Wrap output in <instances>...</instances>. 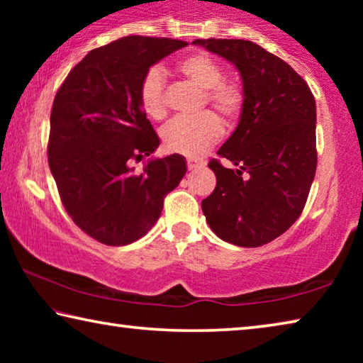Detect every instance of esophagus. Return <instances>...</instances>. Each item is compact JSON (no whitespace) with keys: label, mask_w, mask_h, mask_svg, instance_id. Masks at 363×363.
Instances as JSON below:
<instances>
[{"label":"esophagus","mask_w":363,"mask_h":363,"mask_svg":"<svg viewBox=\"0 0 363 363\" xmlns=\"http://www.w3.org/2000/svg\"><path fill=\"white\" fill-rule=\"evenodd\" d=\"M200 167H201L200 162H195V160H187V168H189L190 171H194V169L200 168Z\"/></svg>","instance_id":"obj_1"}]
</instances>
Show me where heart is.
I'll return each instance as SVG.
<instances>
[{
  "label": "heart",
  "mask_w": 363,
  "mask_h": 363,
  "mask_svg": "<svg viewBox=\"0 0 363 363\" xmlns=\"http://www.w3.org/2000/svg\"><path fill=\"white\" fill-rule=\"evenodd\" d=\"M181 75L201 91L200 110L210 106L225 125H233L243 112L245 89L235 79L223 78V67L211 56L195 52L177 64ZM140 106L153 120H162L168 113L164 94V73L150 69L140 83ZM220 136V123L211 112L192 118H174L160 133L164 150L186 157H199Z\"/></svg>",
  "instance_id": "heart-1"
}]
</instances>
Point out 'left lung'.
Listing matches in <instances>:
<instances>
[{
  "label": "left lung",
  "instance_id": "obj_1",
  "mask_svg": "<svg viewBox=\"0 0 363 363\" xmlns=\"http://www.w3.org/2000/svg\"><path fill=\"white\" fill-rule=\"evenodd\" d=\"M240 72L245 106L218 150L235 164L210 167L216 187L201 201L211 230L224 242L256 248L272 242L303 213L317 168L315 99L285 60L247 40H195Z\"/></svg>",
  "mask_w": 363,
  "mask_h": 363
}]
</instances>
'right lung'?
I'll use <instances>...</instances> for the list:
<instances>
[{"label":"right lung","mask_w":363,"mask_h":363,"mask_svg":"<svg viewBox=\"0 0 363 363\" xmlns=\"http://www.w3.org/2000/svg\"><path fill=\"white\" fill-rule=\"evenodd\" d=\"M184 46L134 35L96 48L54 97L49 168L73 223L104 245L123 247L144 237L186 174L179 153L150 158L143 173L131 167L160 145L140 106V83L153 64Z\"/></svg>","instance_id":"1"}]
</instances>
